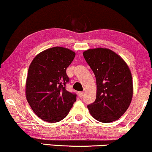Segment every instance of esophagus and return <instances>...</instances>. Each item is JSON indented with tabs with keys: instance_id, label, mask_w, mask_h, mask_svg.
<instances>
[{
	"instance_id": "obj_1",
	"label": "esophagus",
	"mask_w": 152,
	"mask_h": 152,
	"mask_svg": "<svg viewBox=\"0 0 152 152\" xmlns=\"http://www.w3.org/2000/svg\"><path fill=\"white\" fill-rule=\"evenodd\" d=\"M78 96L80 97V98H82V97L84 96V92H78Z\"/></svg>"
}]
</instances>
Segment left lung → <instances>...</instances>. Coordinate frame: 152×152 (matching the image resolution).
I'll use <instances>...</instances> for the list:
<instances>
[{
    "mask_svg": "<svg viewBox=\"0 0 152 152\" xmlns=\"http://www.w3.org/2000/svg\"><path fill=\"white\" fill-rule=\"evenodd\" d=\"M83 55L96 79V99L87 106L91 115L101 122L119 119L129 107L134 87L129 66L111 50L88 49Z\"/></svg>",
    "mask_w": 152,
    "mask_h": 152,
    "instance_id": "8db88e82",
    "label": "left lung"
}]
</instances>
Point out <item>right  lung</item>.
Segmentation results:
<instances>
[{
	"label": "right lung",
	"mask_w": 152,
	"mask_h": 152,
	"mask_svg": "<svg viewBox=\"0 0 152 152\" xmlns=\"http://www.w3.org/2000/svg\"><path fill=\"white\" fill-rule=\"evenodd\" d=\"M75 53L63 47H53L39 53L29 66L26 96L34 113L43 121L55 123L66 117L76 95L66 90L69 78L67 68Z\"/></svg>",
	"instance_id": "right-lung-1"
}]
</instances>
